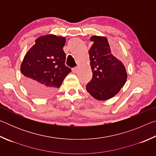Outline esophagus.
I'll list each match as a JSON object with an SVG mask.
<instances>
[{"label": "esophagus", "mask_w": 156, "mask_h": 156, "mask_svg": "<svg viewBox=\"0 0 156 156\" xmlns=\"http://www.w3.org/2000/svg\"><path fill=\"white\" fill-rule=\"evenodd\" d=\"M78 71V68L77 67H73V68L72 69V72H73V73H77Z\"/></svg>", "instance_id": "obj_1"}]
</instances>
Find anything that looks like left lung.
<instances>
[{"label":"left lung","mask_w":156,"mask_h":156,"mask_svg":"<svg viewBox=\"0 0 156 156\" xmlns=\"http://www.w3.org/2000/svg\"><path fill=\"white\" fill-rule=\"evenodd\" d=\"M90 40L94 42L89 51L93 77L86 89L95 99L106 100L125 85L127 73L123 63L111 52L106 37L93 36Z\"/></svg>","instance_id":"obj_1"}]
</instances>
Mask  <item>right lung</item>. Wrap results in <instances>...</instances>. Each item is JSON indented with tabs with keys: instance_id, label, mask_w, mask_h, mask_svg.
Masks as SVG:
<instances>
[{
	"instance_id": "add662e5",
	"label": "right lung",
	"mask_w": 156,
	"mask_h": 156,
	"mask_svg": "<svg viewBox=\"0 0 156 156\" xmlns=\"http://www.w3.org/2000/svg\"><path fill=\"white\" fill-rule=\"evenodd\" d=\"M65 37L42 36L27 52L20 66L27 90L38 98L49 97L61 85L72 69L65 65Z\"/></svg>"
}]
</instances>
